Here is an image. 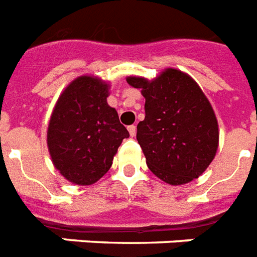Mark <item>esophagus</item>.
<instances>
[{
	"mask_svg": "<svg viewBox=\"0 0 257 257\" xmlns=\"http://www.w3.org/2000/svg\"><path fill=\"white\" fill-rule=\"evenodd\" d=\"M127 130H128V133H130V137H135V134H137V127H135L134 124L127 127Z\"/></svg>",
	"mask_w": 257,
	"mask_h": 257,
	"instance_id": "esophagus-1",
	"label": "esophagus"
}]
</instances>
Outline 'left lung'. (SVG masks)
I'll list each match as a JSON object with an SVG mask.
<instances>
[{"mask_svg":"<svg viewBox=\"0 0 257 257\" xmlns=\"http://www.w3.org/2000/svg\"><path fill=\"white\" fill-rule=\"evenodd\" d=\"M127 83L142 89L146 98L137 139L153 174L172 186L199 178L215 158L219 128L198 83L175 69L164 70L154 81L128 77Z\"/></svg>","mask_w":257,"mask_h":257,"instance_id":"8db88e82","label":"left lung"}]
</instances>
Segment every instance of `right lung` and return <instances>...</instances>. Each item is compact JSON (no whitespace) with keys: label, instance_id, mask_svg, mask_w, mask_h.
Returning a JSON list of instances; mask_svg holds the SVG:
<instances>
[{"label":"right lung","instance_id":"add662e5","mask_svg":"<svg viewBox=\"0 0 257 257\" xmlns=\"http://www.w3.org/2000/svg\"><path fill=\"white\" fill-rule=\"evenodd\" d=\"M107 96V83L83 75L65 89L51 114L49 151L55 168L71 183L90 186L99 180L130 137Z\"/></svg>","mask_w":257,"mask_h":257}]
</instances>
